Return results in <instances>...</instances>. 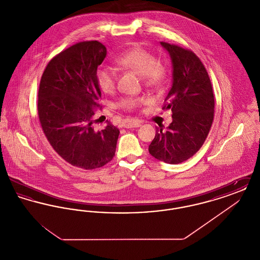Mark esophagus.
Returning <instances> with one entry per match:
<instances>
[{
  "mask_svg": "<svg viewBox=\"0 0 260 260\" xmlns=\"http://www.w3.org/2000/svg\"><path fill=\"white\" fill-rule=\"evenodd\" d=\"M123 125H124V127H125V128H133V127H138V126H140L141 124H140V122L137 121V120H131V121L125 122Z\"/></svg>",
  "mask_w": 260,
  "mask_h": 260,
  "instance_id": "esophagus-1",
  "label": "esophagus"
}]
</instances>
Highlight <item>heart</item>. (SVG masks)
Segmentation results:
<instances>
[{
    "mask_svg": "<svg viewBox=\"0 0 260 260\" xmlns=\"http://www.w3.org/2000/svg\"><path fill=\"white\" fill-rule=\"evenodd\" d=\"M116 63L124 69L135 71L142 77L144 84L148 87H157L165 78V68L156 57L142 48L136 47L124 51L115 59ZM96 83L99 88L105 93L114 91L117 83V71L108 65L100 66L96 71ZM143 100L136 98H124L117 106L124 110H134Z\"/></svg>",
    "mask_w": 260,
    "mask_h": 260,
    "instance_id": "1",
    "label": "heart"
}]
</instances>
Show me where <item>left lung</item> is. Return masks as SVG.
I'll return each instance as SVG.
<instances>
[{"label":"left lung","instance_id":"obj_1","mask_svg":"<svg viewBox=\"0 0 260 260\" xmlns=\"http://www.w3.org/2000/svg\"><path fill=\"white\" fill-rule=\"evenodd\" d=\"M173 63V85L162 109L173 112V122L157 127L149 153L159 161L179 164L198 152L210 133L214 96L210 77L192 50L161 42Z\"/></svg>","mask_w":260,"mask_h":260}]
</instances>
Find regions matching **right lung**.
<instances>
[{
	"label": "right lung",
	"mask_w": 260,
	"mask_h": 260,
	"mask_svg": "<svg viewBox=\"0 0 260 260\" xmlns=\"http://www.w3.org/2000/svg\"><path fill=\"white\" fill-rule=\"evenodd\" d=\"M106 53L98 41L77 43L49 62L39 87L38 115L45 136L62 159L84 170L111 161L120 135L110 122L101 131L93 127L101 98L96 71Z\"/></svg>",
	"instance_id": "add662e5"
}]
</instances>
